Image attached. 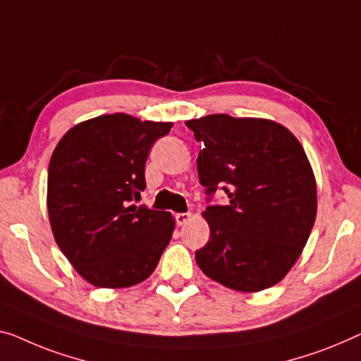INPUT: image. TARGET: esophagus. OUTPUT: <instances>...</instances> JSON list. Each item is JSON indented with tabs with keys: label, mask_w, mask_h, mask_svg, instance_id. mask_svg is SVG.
<instances>
[{
	"label": "esophagus",
	"mask_w": 361,
	"mask_h": 361,
	"mask_svg": "<svg viewBox=\"0 0 361 361\" xmlns=\"http://www.w3.org/2000/svg\"><path fill=\"white\" fill-rule=\"evenodd\" d=\"M175 220L178 225H185L188 220H191V212H178L175 214Z\"/></svg>",
	"instance_id": "obj_1"
}]
</instances>
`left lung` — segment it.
Returning a JSON list of instances; mask_svg holds the SVG:
<instances>
[{
    "label": "left lung",
    "mask_w": 361,
    "mask_h": 361,
    "mask_svg": "<svg viewBox=\"0 0 361 361\" xmlns=\"http://www.w3.org/2000/svg\"><path fill=\"white\" fill-rule=\"evenodd\" d=\"M186 126L202 144L199 181L207 195L222 186L230 201L202 212L211 236L196 251L197 266L236 292L279 283L303 251L318 211L314 173L300 141L264 118L220 113Z\"/></svg>",
    "instance_id": "8db88e82"
}]
</instances>
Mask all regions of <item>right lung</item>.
<instances>
[{"label": "right lung", "instance_id": "add662e5", "mask_svg": "<svg viewBox=\"0 0 361 361\" xmlns=\"http://www.w3.org/2000/svg\"><path fill=\"white\" fill-rule=\"evenodd\" d=\"M173 123L126 113L73 126L48 165L47 207L56 245L100 288L133 287L157 267L175 230L166 211L134 206L146 188L149 150Z\"/></svg>", "mask_w": 361, "mask_h": 361}]
</instances>
